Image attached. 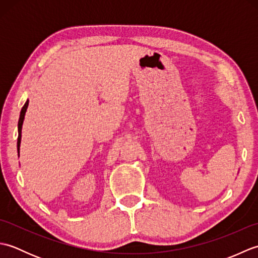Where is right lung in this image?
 <instances>
[{"mask_svg": "<svg viewBox=\"0 0 258 258\" xmlns=\"http://www.w3.org/2000/svg\"><path fill=\"white\" fill-rule=\"evenodd\" d=\"M27 106H29V101H26L24 106L22 107L21 109V114H20V118H19V124H18V127H19V138H18V153H20V145H21V133H22V125H23V120H24V116H25V112L27 109Z\"/></svg>", "mask_w": 258, "mask_h": 258, "instance_id": "add662e5", "label": "right lung"}]
</instances>
